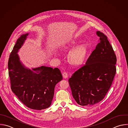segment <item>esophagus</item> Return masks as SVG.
<instances>
[{"instance_id": "34e87169", "label": "esophagus", "mask_w": 128, "mask_h": 128, "mask_svg": "<svg viewBox=\"0 0 128 128\" xmlns=\"http://www.w3.org/2000/svg\"><path fill=\"white\" fill-rule=\"evenodd\" d=\"M62 75H63V76L64 78H67L68 77V73L66 72H64L62 73Z\"/></svg>"}]
</instances>
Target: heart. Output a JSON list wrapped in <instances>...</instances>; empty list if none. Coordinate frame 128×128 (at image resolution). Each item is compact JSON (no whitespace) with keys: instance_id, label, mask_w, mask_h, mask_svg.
<instances>
[{"instance_id":"1","label":"heart","mask_w":128,"mask_h":128,"mask_svg":"<svg viewBox=\"0 0 128 128\" xmlns=\"http://www.w3.org/2000/svg\"><path fill=\"white\" fill-rule=\"evenodd\" d=\"M77 45L78 42L73 40L66 46L64 48L67 51L72 50L68 56V61L70 65L74 67L79 66L83 63L88 50V48L86 45H79L77 47Z\"/></svg>"}]
</instances>
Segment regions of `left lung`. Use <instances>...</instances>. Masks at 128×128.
<instances>
[{
  "mask_svg": "<svg viewBox=\"0 0 128 128\" xmlns=\"http://www.w3.org/2000/svg\"><path fill=\"white\" fill-rule=\"evenodd\" d=\"M100 42L86 63L68 81L73 98L81 106H92L102 101L110 88L116 73V57L107 36L96 32Z\"/></svg>",
  "mask_w": 128,
  "mask_h": 128,
  "instance_id": "8db88e82",
  "label": "left lung"
}]
</instances>
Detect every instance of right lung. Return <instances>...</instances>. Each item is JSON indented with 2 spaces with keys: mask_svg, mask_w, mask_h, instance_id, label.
<instances>
[{
  "mask_svg": "<svg viewBox=\"0 0 128 128\" xmlns=\"http://www.w3.org/2000/svg\"><path fill=\"white\" fill-rule=\"evenodd\" d=\"M28 34L16 40L8 59V74L11 89L20 100L27 107L36 110L49 108L54 96L56 84L63 79L58 68L41 66L28 69L20 61L17 52Z\"/></svg>",
  "mask_w": 128,
  "mask_h": 128,
  "instance_id": "add662e5",
  "label": "right lung"
}]
</instances>
